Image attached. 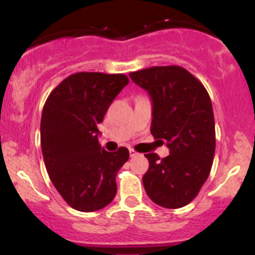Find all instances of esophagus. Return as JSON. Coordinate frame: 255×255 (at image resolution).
Wrapping results in <instances>:
<instances>
[{
    "label": "esophagus",
    "mask_w": 255,
    "mask_h": 255,
    "mask_svg": "<svg viewBox=\"0 0 255 255\" xmlns=\"http://www.w3.org/2000/svg\"><path fill=\"white\" fill-rule=\"evenodd\" d=\"M129 154H130V156H132V158H134V156H137V155H138L137 151L133 150V149H129Z\"/></svg>",
    "instance_id": "obj_1"
}]
</instances>
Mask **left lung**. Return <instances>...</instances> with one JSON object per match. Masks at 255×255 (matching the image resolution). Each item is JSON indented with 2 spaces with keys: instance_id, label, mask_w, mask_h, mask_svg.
<instances>
[{
  "instance_id": "left-lung-1",
  "label": "left lung",
  "mask_w": 255,
  "mask_h": 255,
  "mask_svg": "<svg viewBox=\"0 0 255 255\" xmlns=\"http://www.w3.org/2000/svg\"><path fill=\"white\" fill-rule=\"evenodd\" d=\"M153 102L150 132L170 150L165 158L144 154L149 160L143 176L146 195L165 208L192 201L210 175L216 149L215 118L204 85L177 65L153 66L129 74Z\"/></svg>"
}]
</instances>
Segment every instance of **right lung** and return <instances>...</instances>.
I'll list each match as a JSON object with an SVG mask.
<instances>
[{"label":"right lung","instance_id":"1","mask_svg":"<svg viewBox=\"0 0 255 255\" xmlns=\"http://www.w3.org/2000/svg\"><path fill=\"white\" fill-rule=\"evenodd\" d=\"M129 82L125 74L76 73L60 82L45 101L40 144L51 182L66 204L81 212L106 207L117 192L116 176L129 151L105 150L97 125Z\"/></svg>","mask_w":255,"mask_h":255}]
</instances>
